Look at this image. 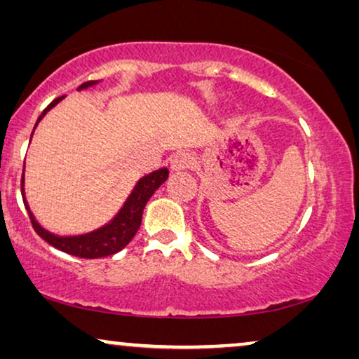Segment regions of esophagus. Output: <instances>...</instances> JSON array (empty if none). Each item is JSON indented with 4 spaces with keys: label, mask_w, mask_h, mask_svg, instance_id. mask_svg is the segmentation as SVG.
Listing matches in <instances>:
<instances>
[{
    "label": "esophagus",
    "mask_w": 359,
    "mask_h": 359,
    "mask_svg": "<svg viewBox=\"0 0 359 359\" xmlns=\"http://www.w3.org/2000/svg\"><path fill=\"white\" fill-rule=\"evenodd\" d=\"M193 165H194V158H193V155L188 154V151H178V154L171 156V160H170V166L173 171L188 170Z\"/></svg>",
    "instance_id": "1"
}]
</instances>
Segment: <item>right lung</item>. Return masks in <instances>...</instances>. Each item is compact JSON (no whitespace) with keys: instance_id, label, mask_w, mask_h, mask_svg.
I'll list each match as a JSON object with an SVG mask.
<instances>
[{"instance_id":"add662e5","label":"right lung","mask_w":359,"mask_h":359,"mask_svg":"<svg viewBox=\"0 0 359 359\" xmlns=\"http://www.w3.org/2000/svg\"><path fill=\"white\" fill-rule=\"evenodd\" d=\"M96 83L97 81H86L83 83L81 86H78V90H85L88 86L96 85ZM62 100L63 96L57 97V100H53L50 104L43 109L42 114L39 116L34 129H36L42 117L47 114V111H50L52 107L57 106ZM166 178H168V170L166 168H160L154 171V173L145 175L144 178L137 181L135 188L132 189V193L129 194V198H127L124 205H122L119 212H117L116 217L112 219L109 224L102 225V227L93 230L90 233L72 235V237H60V235L48 232V230L41 227V224L34 219V214L31 212V209H29L27 205L26 196H24V175L21 180V193H22L24 205H26L27 209L29 219H31L32 227L37 232L39 237L46 240L47 243H50L52 247L60 250V252L73 255V257L93 259V258L109 257V255L121 252V250L124 248L132 238H134V235L140 227L142 212H144L145 204L149 203V199L154 196L155 191L165 183Z\"/></svg>"}]
</instances>
